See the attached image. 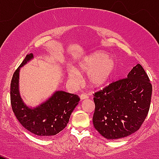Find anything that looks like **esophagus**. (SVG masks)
<instances>
[{"label": "esophagus", "instance_id": "1", "mask_svg": "<svg viewBox=\"0 0 159 159\" xmlns=\"http://www.w3.org/2000/svg\"><path fill=\"white\" fill-rule=\"evenodd\" d=\"M80 98H81V100H84V99L89 98V95L85 94H81V95H80Z\"/></svg>", "mask_w": 159, "mask_h": 159}]
</instances>
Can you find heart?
<instances>
[{"mask_svg": "<svg viewBox=\"0 0 159 159\" xmlns=\"http://www.w3.org/2000/svg\"><path fill=\"white\" fill-rule=\"evenodd\" d=\"M116 64L111 57L102 51H94L84 57L77 65L76 70L68 71V78L78 82L79 74H87L89 85L92 89L103 87L109 82L115 73Z\"/></svg>", "mask_w": 159, "mask_h": 159, "instance_id": "b5f03b06", "label": "heart"}]
</instances>
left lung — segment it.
I'll return each instance as SVG.
<instances>
[{"label": "left lung", "mask_w": 159, "mask_h": 159, "mask_svg": "<svg viewBox=\"0 0 159 159\" xmlns=\"http://www.w3.org/2000/svg\"><path fill=\"white\" fill-rule=\"evenodd\" d=\"M152 86L140 64L127 78L94 93L93 125L107 139L127 137L140 129L148 113Z\"/></svg>", "instance_id": "8db88e82"}]
</instances>
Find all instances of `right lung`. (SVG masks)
Segmentation results:
<instances>
[{
    "label": "right lung",
    "mask_w": 159,
    "mask_h": 159,
    "mask_svg": "<svg viewBox=\"0 0 159 159\" xmlns=\"http://www.w3.org/2000/svg\"><path fill=\"white\" fill-rule=\"evenodd\" d=\"M33 58L32 53L28 54L13 75L11 83V107L19 122L30 132L41 137L55 135L67 126L80 98L78 94L56 91L38 106H28L20 94L19 72L21 67Z\"/></svg>",
    "instance_id": "obj_1"
}]
</instances>
